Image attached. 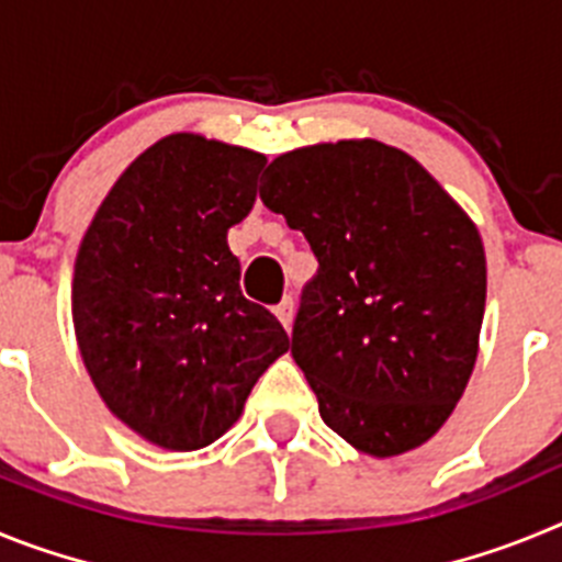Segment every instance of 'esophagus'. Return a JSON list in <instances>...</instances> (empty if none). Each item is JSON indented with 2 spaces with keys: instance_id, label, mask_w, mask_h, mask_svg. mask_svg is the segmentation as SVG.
<instances>
[{
  "instance_id": "esophagus-1",
  "label": "esophagus",
  "mask_w": 562,
  "mask_h": 562,
  "mask_svg": "<svg viewBox=\"0 0 562 562\" xmlns=\"http://www.w3.org/2000/svg\"><path fill=\"white\" fill-rule=\"evenodd\" d=\"M276 317L281 321V324H284V329H290L292 317H295V301H292L290 295H286L284 301L276 306Z\"/></svg>"
}]
</instances>
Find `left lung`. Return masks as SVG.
I'll list each match as a JSON object with an SVG mask.
<instances>
[{
	"label": "left lung",
	"mask_w": 562,
	"mask_h": 562,
	"mask_svg": "<svg viewBox=\"0 0 562 562\" xmlns=\"http://www.w3.org/2000/svg\"><path fill=\"white\" fill-rule=\"evenodd\" d=\"M258 193L321 265L292 357L324 422L374 459L422 448L479 357L486 256L475 222L408 151L371 137L281 154Z\"/></svg>",
	"instance_id": "obj_1"
}]
</instances>
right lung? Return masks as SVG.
Here are the masks:
<instances>
[{
	"instance_id": "1",
	"label": "right lung",
	"mask_w": 562,
	"mask_h": 562,
	"mask_svg": "<svg viewBox=\"0 0 562 562\" xmlns=\"http://www.w3.org/2000/svg\"><path fill=\"white\" fill-rule=\"evenodd\" d=\"M265 154L168 134L109 188L72 272V326L103 405L162 450H202L290 349L241 295L227 231L256 202Z\"/></svg>"
}]
</instances>
